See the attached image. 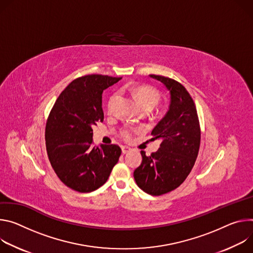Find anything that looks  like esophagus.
Listing matches in <instances>:
<instances>
[{"instance_id": "1", "label": "esophagus", "mask_w": 253, "mask_h": 253, "mask_svg": "<svg viewBox=\"0 0 253 253\" xmlns=\"http://www.w3.org/2000/svg\"><path fill=\"white\" fill-rule=\"evenodd\" d=\"M131 151V149L129 148V147H127V146H123L122 147V152H123V154H127V153H129Z\"/></svg>"}]
</instances>
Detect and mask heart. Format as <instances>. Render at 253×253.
Here are the masks:
<instances>
[{"label":"heart","mask_w":253,"mask_h":253,"mask_svg":"<svg viewBox=\"0 0 253 253\" xmlns=\"http://www.w3.org/2000/svg\"><path fill=\"white\" fill-rule=\"evenodd\" d=\"M129 90H130L132 96L134 97V99L136 100L138 106L141 107V109L152 110L159 102L160 96H159L158 91L150 86H147V85L132 86V87H129ZM117 97H118V93H115L110 96V98L108 100V104H107L108 111L112 110V107H114ZM122 136L125 139H129L131 136V131L129 129L123 130Z\"/></svg>","instance_id":"1"}]
</instances>
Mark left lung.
<instances>
[{"label":"left lung","mask_w":253,"mask_h":253,"mask_svg":"<svg viewBox=\"0 0 253 253\" xmlns=\"http://www.w3.org/2000/svg\"><path fill=\"white\" fill-rule=\"evenodd\" d=\"M170 92V105L165 117L152 130V139H161L156 153L142 154V164L133 172L136 185L146 193L160 196L178 188L188 177L200 147V125L195 103L178 81L150 75Z\"/></svg>","instance_id":"8db88e82"}]
</instances>
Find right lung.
<instances>
[{
	"label": "right lung",
	"mask_w": 253,
	"mask_h": 253,
	"mask_svg": "<svg viewBox=\"0 0 253 253\" xmlns=\"http://www.w3.org/2000/svg\"><path fill=\"white\" fill-rule=\"evenodd\" d=\"M122 77L91 74L73 80L53 105L46 124L49 161L63 184L92 192L108 179L122 150L117 145L92 147V126L103 122L102 92Z\"/></svg>",
	"instance_id": "obj_1"
}]
</instances>
